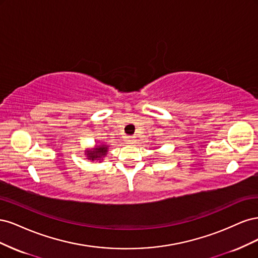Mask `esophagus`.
<instances>
[{
	"mask_svg": "<svg viewBox=\"0 0 258 258\" xmlns=\"http://www.w3.org/2000/svg\"><path fill=\"white\" fill-rule=\"evenodd\" d=\"M126 140H127V142H134L135 141V137L134 136H128L126 138Z\"/></svg>",
	"mask_w": 258,
	"mask_h": 258,
	"instance_id": "obj_1",
	"label": "esophagus"
}]
</instances>
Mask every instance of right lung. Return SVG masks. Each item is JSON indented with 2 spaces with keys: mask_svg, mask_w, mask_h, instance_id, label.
I'll list each match as a JSON object with an SVG mask.
<instances>
[{
  "mask_svg": "<svg viewBox=\"0 0 258 258\" xmlns=\"http://www.w3.org/2000/svg\"><path fill=\"white\" fill-rule=\"evenodd\" d=\"M86 155H87V158L90 160H101L105 155L107 154V146L106 145H99L96 146L92 150H86Z\"/></svg>",
  "mask_w": 258,
  "mask_h": 258,
  "instance_id": "right-lung-1",
  "label": "right lung"
}]
</instances>
